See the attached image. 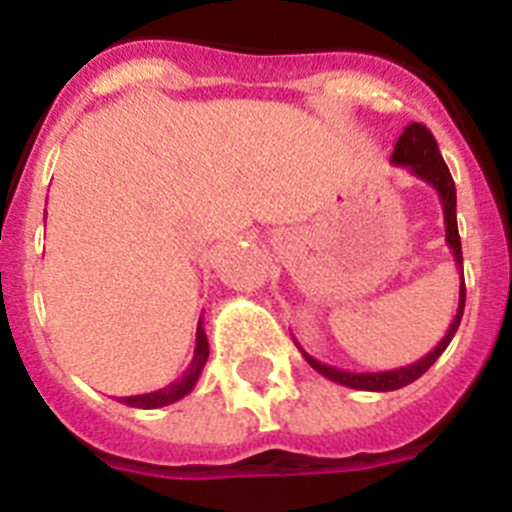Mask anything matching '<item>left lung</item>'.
<instances>
[{
  "label": "left lung",
  "instance_id": "left-lung-1",
  "mask_svg": "<svg viewBox=\"0 0 512 512\" xmlns=\"http://www.w3.org/2000/svg\"><path fill=\"white\" fill-rule=\"evenodd\" d=\"M392 164L405 166L410 174H415L418 179H423L425 184H431L433 189L441 197L443 207V225H446V243H449L451 253H454V261L461 266V241H459V228H456V187L454 179H451V171L446 166V161L441 158L438 151V143L433 138V133L420 122H410L408 128L402 130V135L397 138L395 151H392ZM464 300H467V289H464V274H461V287H459V307H456V315L451 320L446 336L438 341V346L433 348L431 354H425L423 359H418L415 364L400 366V369H387V372H343L336 366H328L323 361L312 359L305 348L297 346L305 356L307 364L320 372L323 377H328L330 382H338L343 387H351V390H366V392H392L400 390V387H408L410 382H415L418 377H423L433 364H436L438 356L446 351V346L454 338L456 328L461 323V315H464Z\"/></svg>",
  "mask_w": 512,
  "mask_h": 512
}]
</instances>
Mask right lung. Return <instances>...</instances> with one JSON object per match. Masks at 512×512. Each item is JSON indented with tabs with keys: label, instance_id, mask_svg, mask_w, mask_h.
I'll return each instance as SVG.
<instances>
[{
	"label": "right lung",
	"instance_id": "obj_1",
	"mask_svg": "<svg viewBox=\"0 0 512 512\" xmlns=\"http://www.w3.org/2000/svg\"><path fill=\"white\" fill-rule=\"evenodd\" d=\"M207 356H210V346H207V336L205 328H202V318L197 323V346H194V359L192 364L187 366V372L182 374V379H176L171 382L169 387L156 392H148V395H130V397H120V402L130 405V408H143V410H153V408H164V405H171V402L182 400L184 395L194 390V384L200 379L202 369L207 364Z\"/></svg>",
	"mask_w": 512,
	"mask_h": 512
}]
</instances>
